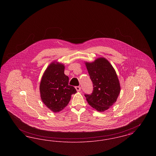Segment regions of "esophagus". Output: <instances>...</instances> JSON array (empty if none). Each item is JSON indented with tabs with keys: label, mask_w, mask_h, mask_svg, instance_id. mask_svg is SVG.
<instances>
[{
	"label": "esophagus",
	"mask_w": 156,
	"mask_h": 156,
	"mask_svg": "<svg viewBox=\"0 0 156 156\" xmlns=\"http://www.w3.org/2000/svg\"><path fill=\"white\" fill-rule=\"evenodd\" d=\"M75 89L76 90V91L79 92V91H80V90H81V88L80 87H75Z\"/></svg>",
	"instance_id": "34e87169"
}]
</instances>
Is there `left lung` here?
Here are the masks:
<instances>
[{"instance_id":"left-lung-1","label":"left lung","mask_w":156,"mask_h":156,"mask_svg":"<svg viewBox=\"0 0 156 156\" xmlns=\"http://www.w3.org/2000/svg\"><path fill=\"white\" fill-rule=\"evenodd\" d=\"M85 64L94 87L91 95H85L87 101L97 111H105L116 102L120 94L118 75L111 64L104 57Z\"/></svg>"}]
</instances>
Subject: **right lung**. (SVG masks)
<instances>
[{
	"instance_id": "obj_1",
	"label": "right lung",
	"mask_w": 156,
	"mask_h": 156,
	"mask_svg": "<svg viewBox=\"0 0 156 156\" xmlns=\"http://www.w3.org/2000/svg\"><path fill=\"white\" fill-rule=\"evenodd\" d=\"M65 66L56 61L45 70L40 83L41 99L51 111L57 113L63 110L76 90L69 85V78L64 74Z\"/></svg>"
}]
</instances>
